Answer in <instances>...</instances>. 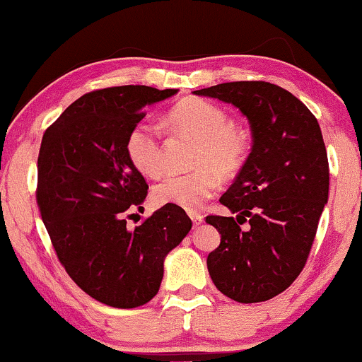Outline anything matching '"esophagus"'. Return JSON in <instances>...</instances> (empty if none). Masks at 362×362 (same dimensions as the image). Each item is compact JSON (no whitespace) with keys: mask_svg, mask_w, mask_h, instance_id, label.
Listing matches in <instances>:
<instances>
[{"mask_svg":"<svg viewBox=\"0 0 362 362\" xmlns=\"http://www.w3.org/2000/svg\"><path fill=\"white\" fill-rule=\"evenodd\" d=\"M189 217L192 218V222H194V226H200V223L204 222V215L199 212H189Z\"/></svg>","mask_w":362,"mask_h":362,"instance_id":"obj_1","label":"esophagus"}]
</instances>
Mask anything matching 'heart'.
<instances>
[{
    "instance_id": "1",
    "label": "heart",
    "mask_w": 362,
    "mask_h": 362,
    "mask_svg": "<svg viewBox=\"0 0 362 362\" xmlns=\"http://www.w3.org/2000/svg\"><path fill=\"white\" fill-rule=\"evenodd\" d=\"M167 127L178 134L197 139L189 173H170L152 189L155 205H175L189 212L199 210L218 189V175L234 177L240 170L247 153V135L240 128L227 123V115L217 105L202 98H184L168 110ZM128 160L147 177H157L163 170V150L158 128L148 122H139L125 140Z\"/></svg>"
}]
</instances>
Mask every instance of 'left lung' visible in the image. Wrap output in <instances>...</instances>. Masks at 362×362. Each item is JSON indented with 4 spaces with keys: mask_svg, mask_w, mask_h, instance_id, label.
I'll use <instances>...</instances> for the list:
<instances>
[{
    "mask_svg": "<svg viewBox=\"0 0 362 362\" xmlns=\"http://www.w3.org/2000/svg\"><path fill=\"white\" fill-rule=\"evenodd\" d=\"M194 93L234 105L249 120L252 148L221 197L237 215L205 218L221 234L207 269L223 296L242 304L264 303L304 269L327 204L321 127L291 91L267 81H230Z\"/></svg>",
    "mask_w": 362,
    "mask_h": 362,
    "instance_id": "obj_1",
    "label": "left lung"
}]
</instances>
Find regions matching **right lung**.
<instances>
[{
    "instance_id": "right-lung-1",
    "label": "right lung",
    "mask_w": 362,
    "mask_h": 362,
    "mask_svg": "<svg viewBox=\"0 0 362 362\" xmlns=\"http://www.w3.org/2000/svg\"><path fill=\"white\" fill-rule=\"evenodd\" d=\"M178 90L145 85L86 93L47 128L38 155L36 202L57 255L81 291L118 309L147 304L160 289L163 260L192 221L163 205L134 230L127 215L141 209L148 185L127 157L130 128L145 107Z\"/></svg>"
}]
</instances>
